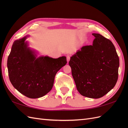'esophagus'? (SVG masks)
Returning a JSON list of instances; mask_svg holds the SVG:
<instances>
[{"label":"esophagus","instance_id":"1","mask_svg":"<svg viewBox=\"0 0 128 128\" xmlns=\"http://www.w3.org/2000/svg\"><path fill=\"white\" fill-rule=\"evenodd\" d=\"M67 62L69 61V60H70V56H67Z\"/></svg>","mask_w":128,"mask_h":128}]
</instances>
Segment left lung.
I'll return each instance as SVG.
<instances>
[{"label": "left lung", "instance_id": "8db88e82", "mask_svg": "<svg viewBox=\"0 0 128 128\" xmlns=\"http://www.w3.org/2000/svg\"><path fill=\"white\" fill-rule=\"evenodd\" d=\"M92 45L84 46L70 58L69 64L77 90L90 98L102 97L118 79L119 58L112 42L99 34H92Z\"/></svg>", "mask_w": 128, "mask_h": 128}]
</instances>
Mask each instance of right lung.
I'll list each match as a JSON object with an SVG mask.
<instances>
[{"label": "right lung", "mask_w": 128, "mask_h": 128, "mask_svg": "<svg viewBox=\"0 0 128 128\" xmlns=\"http://www.w3.org/2000/svg\"><path fill=\"white\" fill-rule=\"evenodd\" d=\"M28 36L13 42L7 59L10 80L21 94L29 98L42 97L53 88L56 72L67 64L66 56L58 59L48 56L37 58L28 47Z\"/></svg>", "instance_id": "right-lung-1"}]
</instances>
